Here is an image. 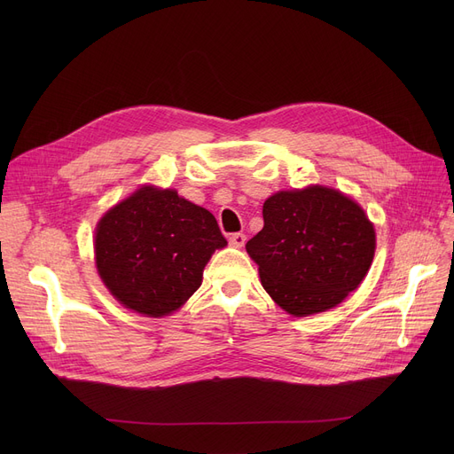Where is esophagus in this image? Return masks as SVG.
I'll return each mask as SVG.
<instances>
[{
	"label": "esophagus",
	"instance_id": "obj_1",
	"mask_svg": "<svg viewBox=\"0 0 454 454\" xmlns=\"http://www.w3.org/2000/svg\"><path fill=\"white\" fill-rule=\"evenodd\" d=\"M245 243H247V235L245 233H231L230 235V245L231 247L241 248V247H245Z\"/></svg>",
	"mask_w": 454,
	"mask_h": 454
}]
</instances>
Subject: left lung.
<instances>
[{
  "label": "left lung",
  "instance_id": "left-lung-1",
  "mask_svg": "<svg viewBox=\"0 0 454 454\" xmlns=\"http://www.w3.org/2000/svg\"><path fill=\"white\" fill-rule=\"evenodd\" d=\"M265 226L247 243L263 289L285 311L309 317L337 307L368 274L375 230L340 191H278L263 204Z\"/></svg>",
  "mask_w": 454,
  "mask_h": 454
}]
</instances>
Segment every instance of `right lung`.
<instances>
[{"instance_id": "right-lung-1", "label": "right lung", "mask_w": 454, "mask_h": 454, "mask_svg": "<svg viewBox=\"0 0 454 454\" xmlns=\"http://www.w3.org/2000/svg\"><path fill=\"white\" fill-rule=\"evenodd\" d=\"M95 267L112 296L145 317L175 313L226 247L213 215L175 189L143 185L95 228Z\"/></svg>"}]
</instances>
